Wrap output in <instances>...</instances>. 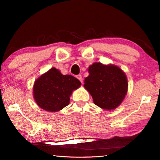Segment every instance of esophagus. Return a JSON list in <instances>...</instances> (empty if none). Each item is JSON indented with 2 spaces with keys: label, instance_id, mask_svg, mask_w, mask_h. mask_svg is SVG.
<instances>
[{
  "label": "esophagus",
  "instance_id": "obj_1",
  "mask_svg": "<svg viewBox=\"0 0 160 160\" xmlns=\"http://www.w3.org/2000/svg\"><path fill=\"white\" fill-rule=\"evenodd\" d=\"M76 78L80 81L82 83V76H81V75H78V76H76Z\"/></svg>",
  "mask_w": 160,
  "mask_h": 160
}]
</instances>
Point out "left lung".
Here are the masks:
<instances>
[{"instance_id": "1", "label": "left lung", "mask_w": 160, "mask_h": 160, "mask_svg": "<svg viewBox=\"0 0 160 160\" xmlns=\"http://www.w3.org/2000/svg\"><path fill=\"white\" fill-rule=\"evenodd\" d=\"M89 73L84 87L92 96L94 104L106 110H113L120 105L128 90L123 71L113 64L95 62L89 67Z\"/></svg>"}]
</instances>
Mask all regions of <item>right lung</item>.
Instances as JSON below:
<instances>
[{"label": "right lung", "mask_w": 160, "mask_h": 160, "mask_svg": "<svg viewBox=\"0 0 160 160\" xmlns=\"http://www.w3.org/2000/svg\"><path fill=\"white\" fill-rule=\"evenodd\" d=\"M81 82L71 75H62L52 68L37 79L33 85V98L36 104L45 111L56 112L69 104L70 96Z\"/></svg>", "instance_id": "right-lung-1"}]
</instances>
